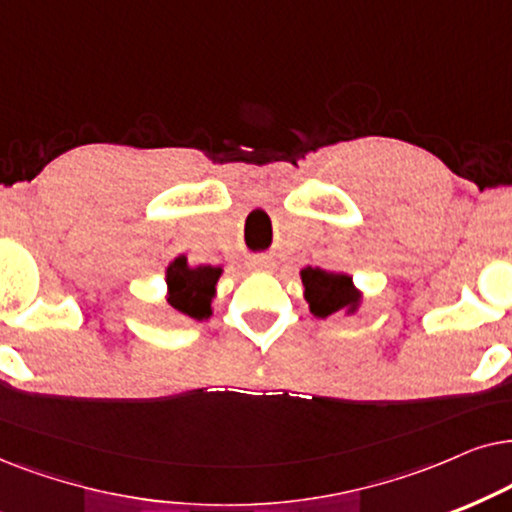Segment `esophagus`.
I'll return each instance as SVG.
<instances>
[{"label":"esophagus","instance_id":"34e87169","mask_svg":"<svg viewBox=\"0 0 512 512\" xmlns=\"http://www.w3.org/2000/svg\"><path fill=\"white\" fill-rule=\"evenodd\" d=\"M248 269H252V271H274L276 262L271 260V257H252V260L248 262Z\"/></svg>","mask_w":512,"mask_h":512}]
</instances>
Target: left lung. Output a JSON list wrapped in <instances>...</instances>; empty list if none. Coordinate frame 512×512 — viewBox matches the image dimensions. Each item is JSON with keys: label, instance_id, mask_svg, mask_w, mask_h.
Returning a JSON list of instances; mask_svg holds the SVG:
<instances>
[{"label": "left lung", "instance_id": "8db88e82", "mask_svg": "<svg viewBox=\"0 0 512 512\" xmlns=\"http://www.w3.org/2000/svg\"><path fill=\"white\" fill-rule=\"evenodd\" d=\"M299 278L304 285L306 304L316 318L335 316V313L353 316L363 304V290H358L353 276L344 271L304 267L299 271Z\"/></svg>", "mask_w": 512, "mask_h": 512}]
</instances>
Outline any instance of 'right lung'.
Returning <instances> with one entry per match:
<instances>
[{
    "label": "right lung",
    "instance_id": "right-lung-1",
    "mask_svg": "<svg viewBox=\"0 0 512 512\" xmlns=\"http://www.w3.org/2000/svg\"><path fill=\"white\" fill-rule=\"evenodd\" d=\"M224 274L222 264H199L192 267L187 255H177L166 267V302L180 316L208 320L213 316L217 281Z\"/></svg>",
    "mask_w": 512,
    "mask_h": 512
}]
</instances>
